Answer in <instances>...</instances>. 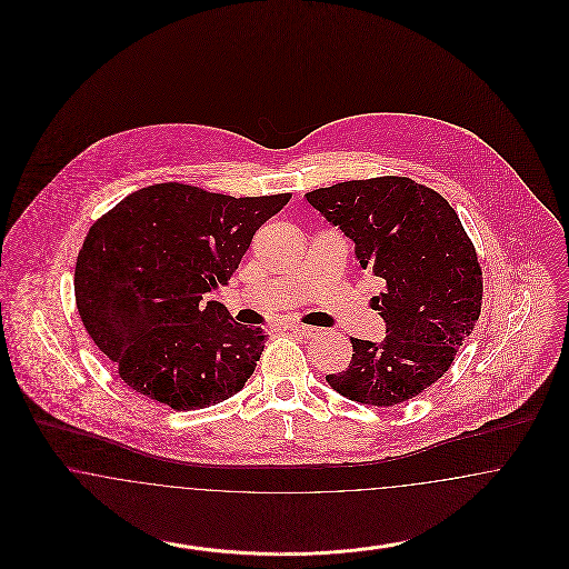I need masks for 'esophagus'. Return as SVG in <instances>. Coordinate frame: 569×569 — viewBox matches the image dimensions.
<instances>
[{"instance_id": "1", "label": "esophagus", "mask_w": 569, "mask_h": 569, "mask_svg": "<svg viewBox=\"0 0 569 569\" xmlns=\"http://www.w3.org/2000/svg\"><path fill=\"white\" fill-rule=\"evenodd\" d=\"M288 330H292V332H298V335H302V337H318L320 335V328H316V326H307V325H290L286 326Z\"/></svg>"}]
</instances>
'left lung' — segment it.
<instances>
[{"label":"left lung","mask_w":569,"mask_h":569,"mask_svg":"<svg viewBox=\"0 0 569 569\" xmlns=\"http://www.w3.org/2000/svg\"><path fill=\"white\" fill-rule=\"evenodd\" d=\"M352 239L356 260L383 283L373 298L383 341H352L330 388L362 406L390 407L441 378L482 307V269L457 211L407 177L346 181L305 193Z\"/></svg>","instance_id":"obj_1"}]
</instances>
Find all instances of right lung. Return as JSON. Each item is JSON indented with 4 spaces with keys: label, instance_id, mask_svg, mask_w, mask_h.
<instances>
[{
    "label": "right lung",
    "instance_id": "obj_1",
    "mask_svg": "<svg viewBox=\"0 0 569 569\" xmlns=\"http://www.w3.org/2000/svg\"><path fill=\"white\" fill-rule=\"evenodd\" d=\"M288 200L158 183L91 226L74 297L89 337L126 386L177 411L216 406L243 388L267 335L202 297L228 286L256 230Z\"/></svg>",
    "mask_w": 569,
    "mask_h": 569
}]
</instances>
